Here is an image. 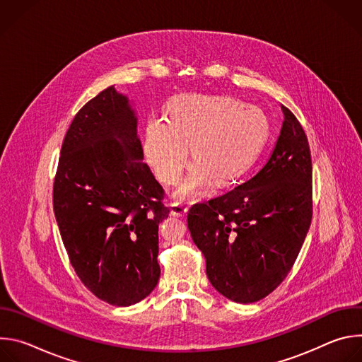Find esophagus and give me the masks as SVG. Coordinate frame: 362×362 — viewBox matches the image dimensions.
Segmentation results:
<instances>
[{
	"label": "esophagus",
	"mask_w": 362,
	"mask_h": 362,
	"mask_svg": "<svg viewBox=\"0 0 362 362\" xmlns=\"http://www.w3.org/2000/svg\"><path fill=\"white\" fill-rule=\"evenodd\" d=\"M170 214H172L173 216H176V218H183V216H186V214H187V208H186L185 204L173 203V204H170Z\"/></svg>",
	"instance_id": "1"
}]
</instances>
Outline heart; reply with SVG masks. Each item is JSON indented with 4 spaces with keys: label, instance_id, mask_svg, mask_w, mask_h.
Returning a JSON list of instances; mask_svg holds the SVG:
<instances>
[{
    "label": "heart",
    "instance_id": "obj_1",
    "mask_svg": "<svg viewBox=\"0 0 362 362\" xmlns=\"http://www.w3.org/2000/svg\"><path fill=\"white\" fill-rule=\"evenodd\" d=\"M168 116L147 119L143 154L160 182L176 185L190 146L194 165L177 189V199L193 197L214 182L225 186L238 180L259 156L269 133L261 109L230 97L183 94L170 103Z\"/></svg>",
    "mask_w": 362,
    "mask_h": 362
}]
</instances>
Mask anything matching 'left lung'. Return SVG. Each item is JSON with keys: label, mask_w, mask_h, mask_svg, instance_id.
<instances>
[{"label": "left lung", "mask_w": 362, "mask_h": 362, "mask_svg": "<svg viewBox=\"0 0 362 362\" xmlns=\"http://www.w3.org/2000/svg\"><path fill=\"white\" fill-rule=\"evenodd\" d=\"M281 109L282 129L267 165L233 190L187 212L208 279L238 303L265 298L286 278L311 226V150L298 119Z\"/></svg>", "instance_id": "left-lung-1"}]
</instances>
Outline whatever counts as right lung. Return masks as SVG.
Masks as SVG:
<instances>
[{"label":"right lung","instance_id":"obj_1","mask_svg":"<svg viewBox=\"0 0 362 362\" xmlns=\"http://www.w3.org/2000/svg\"><path fill=\"white\" fill-rule=\"evenodd\" d=\"M163 193L143 163L134 103L107 87L71 122L53 190L70 262L101 300L130 306L156 288Z\"/></svg>","mask_w":362,"mask_h":362}]
</instances>
